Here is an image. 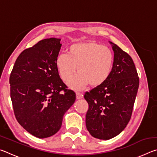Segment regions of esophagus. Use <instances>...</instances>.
<instances>
[{
  "instance_id": "obj_1",
  "label": "esophagus",
  "mask_w": 157,
  "mask_h": 157,
  "mask_svg": "<svg viewBox=\"0 0 157 157\" xmlns=\"http://www.w3.org/2000/svg\"><path fill=\"white\" fill-rule=\"evenodd\" d=\"M83 94H81V93L79 92H76V97H77V99H82V98H83Z\"/></svg>"
}]
</instances>
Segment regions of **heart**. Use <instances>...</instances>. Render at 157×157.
Returning a JSON list of instances; mask_svg holds the SVG:
<instances>
[{
	"mask_svg": "<svg viewBox=\"0 0 157 157\" xmlns=\"http://www.w3.org/2000/svg\"><path fill=\"white\" fill-rule=\"evenodd\" d=\"M111 50L95 41L74 44L68 48V55H58L56 66L63 81L67 82L74 73L78 74L69 82L71 89H82L89 84L99 86L105 83L111 73L113 66Z\"/></svg>",
	"mask_w": 157,
	"mask_h": 157,
	"instance_id": "b5f03b06",
	"label": "heart"
}]
</instances>
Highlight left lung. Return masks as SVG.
<instances>
[{
    "label": "left lung",
    "mask_w": 157,
    "mask_h": 157,
    "mask_svg": "<svg viewBox=\"0 0 157 157\" xmlns=\"http://www.w3.org/2000/svg\"><path fill=\"white\" fill-rule=\"evenodd\" d=\"M114 53L113 69L104 84L84 94L89 104L86 126L90 134L101 140L116 136L131 118L139 86L132 57L109 41Z\"/></svg>",
    "instance_id": "8db88e82"
}]
</instances>
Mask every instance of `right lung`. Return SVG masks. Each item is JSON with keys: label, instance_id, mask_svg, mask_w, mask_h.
<instances>
[{"label": "right lung", "instance_id": "right-lung-1", "mask_svg": "<svg viewBox=\"0 0 157 157\" xmlns=\"http://www.w3.org/2000/svg\"><path fill=\"white\" fill-rule=\"evenodd\" d=\"M60 39L50 38L25 49L10 74V96L16 118L26 131L39 139L52 136L76 95L60 78L56 59Z\"/></svg>", "mask_w": 157, "mask_h": 157}]
</instances>
